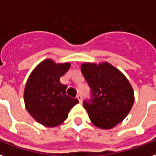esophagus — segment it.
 <instances>
[{"mask_svg": "<svg viewBox=\"0 0 156 156\" xmlns=\"http://www.w3.org/2000/svg\"><path fill=\"white\" fill-rule=\"evenodd\" d=\"M77 99L79 101V102H80V103H82V101H83V97H82V96H81V95H79V94H78V96H77Z\"/></svg>", "mask_w": 156, "mask_h": 156, "instance_id": "obj_1", "label": "esophagus"}]
</instances>
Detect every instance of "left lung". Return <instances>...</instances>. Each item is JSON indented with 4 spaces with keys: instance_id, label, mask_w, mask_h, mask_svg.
<instances>
[{
    "instance_id": "left-lung-1",
    "label": "left lung",
    "mask_w": 156,
    "mask_h": 156,
    "mask_svg": "<svg viewBox=\"0 0 156 156\" xmlns=\"http://www.w3.org/2000/svg\"><path fill=\"white\" fill-rule=\"evenodd\" d=\"M81 70L91 88L92 98L83 107L94 125L111 129L121 123L134 103L133 87L124 74L108 62L83 63Z\"/></svg>"
}]
</instances>
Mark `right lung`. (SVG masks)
Segmentation results:
<instances>
[{"label":"right lung","mask_w":156,"mask_h":156,"mask_svg":"<svg viewBox=\"0 0 156 156\" xmlns=\"http://www.w3.org/2000/svg\"><path fill=\"white\" fill-rule=\"evenodd\" d=\"M71 66L46 59L37 65L26 83L23 99L26 110L37 123L53 128L64 123L78 100L66 95L67 85L59 82Z\"/></svg>","instance_id":"obj_1"}]
</instances>
